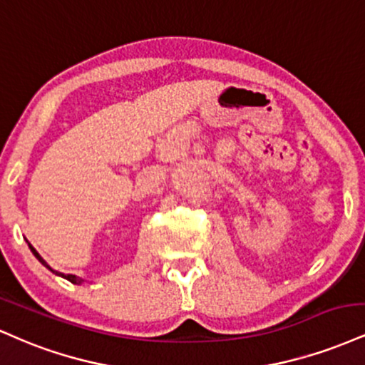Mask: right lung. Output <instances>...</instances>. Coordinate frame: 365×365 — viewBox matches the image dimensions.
Instances as JSON below:
<instances>
[{
	"label": "right lung",
	"mask_w": 365,
	"mask_h": 365,
	"mask_svg": "<svg viewBox=\"0 0 365 365\" xmlns=\"http://www.w3.org/2000/svg\"><path fill=\"white\" fill-rule=\"evenodd\" d=\"M29 247H30V251H32V252H34V256H36V258H37L38 261H41V263H42V264H44V267H46V268H49V264H47V263H46V261L41 258V255H38V252H37L36 250H34V247H32V246H30V244H29ZM49 269H51V272H53V273H56V275H61L63 278H66V280H68V282H71V284H80V282H81V278H78V277H75V275H63V273H58V272H54V269H53V268H49Z\"/></svg>",
	"instance_id": "obj_1"
}]
</instances>
